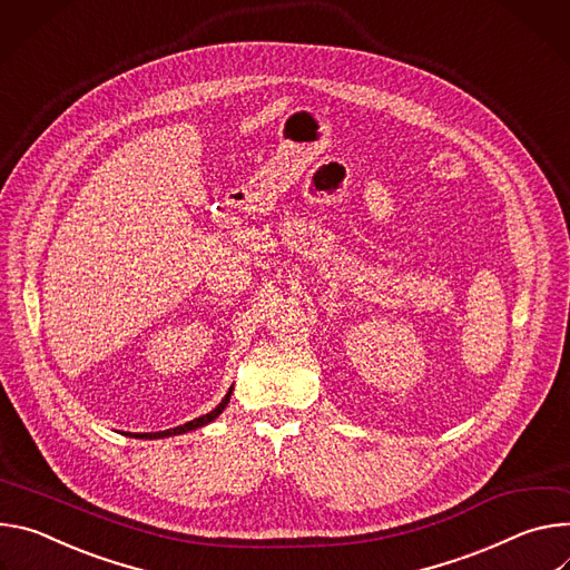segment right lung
Masks as SVG:
<instances>
[{
    "mask_svg": "<svg viewBox=\"0 0 570 570\" xmlns=\"http://www.w3.org/2000/svg\"><path fill=\"white\" fill-rule=\"evenodd\" d=\"M228 399H230V392H228V396L213 410V412H208V414H204V416H199V419H195V421H187V423H183V425H178V428H171V430H163V432H145V434H131V436H138V439H158V436H171V434H180V432H187V430H197V428H202V425H206V423H210L213 419H217L219 414H222V410L226 407V403H228Z\"/></svg>",
    "mask_w": 570,
    "mask_h": 570,
    "instance_id": "add662e5",
    "label": "right lung"
}]
</instances>
